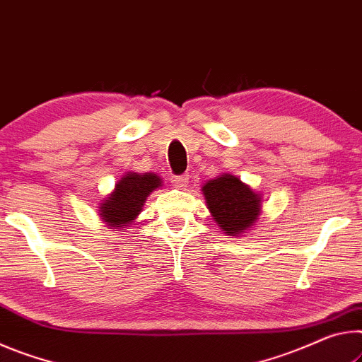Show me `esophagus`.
Here are the masks:
<instances>
[{"label": "esophagus", "mask_w": 362, "mask_h": 362, "mask_svg": "<svg viewBox=\"0 0 362 362\" xmlns=\"http://www.w3.org/2000/svg\"><path fill=\"white\" fill-rule=\"evenodd\" d=\"M173 186L177 189H186L189 185V175H181V176H173Z\"/></svg>", "instance_id": "34e87169"}]
</instances>
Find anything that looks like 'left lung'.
Instances as JSON below:
<instances>
[{"label":"left lung","instance_id":"left-lung-1","mask_svg":"<svg viewBox=\"0 0 362 362\" xmlns=\"http://www.w3.org/2000/svg\"><path fill=\"white\" fill-rule=\"evenodd\" d=\"M206 209L211 220L224 234L245 235L259 221L263 195L230 173L209 180L202 186Z\"/></svg>","mask_w":362,"mask_h":362}]
</instances>
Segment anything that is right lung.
Instances as JSON below:
<instances>
[{
    "label": "right lung",
    "mask_w": 362,
    "mask_h": 362,
    "mask_svg": "<svg viewBox=\"0 0 362 362\" xmlns=\"http://www.w3.org/2000/svg\"><path fill=\"white\" fill-rule=\"evenodd\" d=\"M163 186L156 173L127 171L115 182L114 191L105 195L98 206L100 221L109 229H129L141 215L149 195Z\"/></svg>",
    "instance_id": "1"
}]
</instances>
